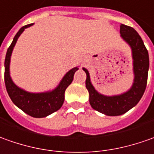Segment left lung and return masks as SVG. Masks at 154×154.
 Here are the masks:
<instances>
[{
	"label": "left lung",
	"instance_id": "left-lung-1",
	"mask_svg": "<svg viewBox=\"0 0 154 154\" xmlns=\"http://www.w3.org/2000/svg\"><path fill=\"white\" fill-rule=\"evenodd\" d=\"M121 38L131 51L133 82L129 89L122 94L104 95L95 89L92 84L88 69L82 67L87 75L86 88L89 93V103L94 109L109 116H117L135 107L142 99L147 87L149 69V56L142 38L133 28L121 24Z\"/></svg>",
	"mask_w": 154,
	"mask_h": 154
}]
</instances>
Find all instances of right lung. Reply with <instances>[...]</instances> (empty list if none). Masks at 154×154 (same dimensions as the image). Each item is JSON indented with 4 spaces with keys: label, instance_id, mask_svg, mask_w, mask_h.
Wrapping results in <instances>:
<instances>
[{
    "label": "right lung",
    "instance_id": "1",
    "mask_svg": "<svg viewBox=\"0 0 154 154\" xmlns=\"http://www.w3.org/2000/svg\"><path fill=\"white\" fill-rule=\"evenodd\" d=\"M33 23L23 26L17 33L11 45L7 51L5 58V84L7 94L17 107L34 118H43L51 115L60 109L65 99V91L73 80L74 74L78 66L73 67L64 75L59 84L54 89L41 93H31L21 88L12 81L10 75V63L13 49L20 35L25 29L33 26Z\"/></svg>",
    "mask_w": 154,
    "mask_h": 154
}]
</instances>
